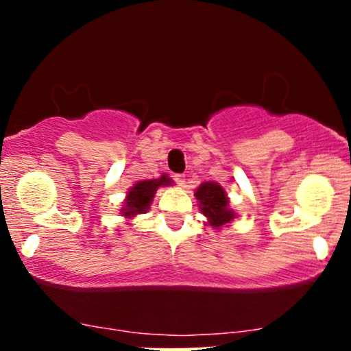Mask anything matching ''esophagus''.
<instances>
[{"instance_id":"1","label":"esophagus","mask_w":351,"mask_h":351,"mask_svg":"<svg viewBox=\"0 0 351 351\" xmlns=\"http://www.w3.org/2000/svg\"><path fill=\"white\" fill-rule=\"evenodd\" d=\"M173 180H175L176 183L180 184V186H183V184H184V176L183 175H173Z\"/></svg>"}]
</instances>
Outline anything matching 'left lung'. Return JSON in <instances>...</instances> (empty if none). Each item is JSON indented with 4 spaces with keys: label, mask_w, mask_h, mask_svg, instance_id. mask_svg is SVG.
Segmentation results:
<instances>
[{
    "label": "left lung",
    "mask_w": 351,
    "mask_h": 351,
    "mask_svg": "<svg viewBox=\"0 0 351 351\" xmlns=\"http://www.w3.org/2000/svg\"><path fill=\"white\" fill-rule=\"evenodd\" d=\"M195 196L201 204V213L208 217L209 226L217 229L234 219V213L229 209L226 191L217 183H203L196 189Z\"/></svg>",
    "instance_id": "left-lung-1"
}]
</instances>
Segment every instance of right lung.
<instances>
[{
    "instance_id": "1",
    "label": "right lung",
    "mask_w": 351,
    "mask_h": 351,
    "mask_svg": "<svg viewBox=\"0 0 351 351\" xmlns=\"http://www.w3.org/2000/svg\"><path fill=\"white\" fill-rule=\"evenodd\" d=\"M171 180L168 176H162L158 180H145L136 183L134 188L128 191L127 199H125V208L122 209V213L125 216H135V215H142V213L147 211L150 208V203L153 199V195H155L156 188L160 186H167L170 184Z\"/></svg>"
}]
</instances>
